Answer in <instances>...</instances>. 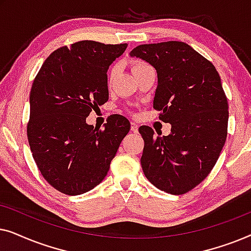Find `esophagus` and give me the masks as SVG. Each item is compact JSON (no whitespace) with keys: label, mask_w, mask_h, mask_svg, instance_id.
<instances>
[{"label":"esophagus","mask_w":251,"mask_h":251,"mask_svg":"<svg viewBox=\"0 0 251 251\" xmlns=\"http://www.w3.org/2000/svg\"><path fill=\"white\" fill-rule=\"evenodd\" d=\"M131 131L132 132H138V125L135 122H131Z\"/></svg>","instance_id":"1"}]
</instances>
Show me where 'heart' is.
I'll return each mask as SVG.
<instances>
[{
  "label": "heart",
  "mask_w": 251,
  "mask_h": 251,
  "mask_svg": "<svg viewBox=\"0 0 251 251\" xmlns=\"http://www.w3.org/2000/svg\"><path fill=\"white\" fill-rule=\"evenodd\" d=\"M150 65H147L146 63H144V61H142V60H135V61H132V65H131V68H132V72H133V74H137L138 73V72H140L142 70H144V68H146V67H149ZM115 71H116V67L114 66V67H112L111 70H109V73H108V80L111 81L113 77H114V75H115Z\"/></svg>",
  "instance_id": "heart-1"
}]
</instances>
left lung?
<instances>
[{
	"label": "left lung",
	"instance_id": "obj_1",
	"mask_svg": "<svg viewBox=\"0 0 251 251\" xmlns=\"http://www.w3.org/2000/svg\"><path fill=\"white\" fill-rule=\"evenodd\" d=\"M131 57L156 70L153 107L170 123L168 136L142 126L140 163L147 179L167 193H187L210 174L227 136L228 104L214 65L184 42L142 44Z\"/></svg>",
	"mask_w": 251,
	"mask_h": 251
}]
</instances>
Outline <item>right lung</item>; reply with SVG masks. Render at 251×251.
Instances as JSON below:
<instances>
[{"label": "right lung", "mask_w": 251, "mask_h": 251, "mask_svg": "<svg viewBox=\"0 0 251 251\" xmlns=\"http://www.w3.org/2000/svg\"><path fill=\"white\" fill-rule=\"evenodd\" d=\"M126 47L85 40L59 48L33 82L27 138L44 179L61 193L83 194L100 184L129 132L119 114L108 116L104 130L85 122L108 100V67Z\"/></svg>", "instance_id": "add662e5"}]
</instances>
